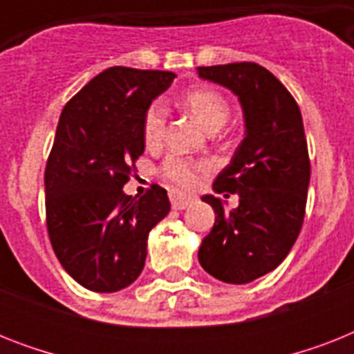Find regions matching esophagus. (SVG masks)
Segmentation results:
<instances>
[{
    "instance_id": "34e87169",
    "label": "esophagus",
    "mask_w": 354,
    "mask_h": 354,
    "mask_svg": "<svg viewBox=\"0 0 354 354\" xmlns=\"http://www.w3.org/2000/svg\"><path fill=\"white\" fill-rule=\"evenodd\" d=\"M193 202V196L182 193H171V205L174 209H185Z\"/></svg>"
}]
</instances>
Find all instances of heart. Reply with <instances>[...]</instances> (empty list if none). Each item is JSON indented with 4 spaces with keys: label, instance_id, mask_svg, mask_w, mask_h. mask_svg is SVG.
<instances>
[{
    "label": "heart",
    "instance_id": "heart-1",
    "mask_svg": "<svg viewBox=\"0 0 354 354\" xmlns=\"http://www.w3.org/2000/svg\"><path fill=\"white\" fill-rule=\"evenodd\" d=\"M183 106L193 113L207 130H218L230 118V102L221 90L213 86H198L183 95ZM167 127V108L161 101H154L147 108L143 119V141L154 149L163 141ZM209 169L204 160H191L185 156L169 154L161 161L160 176L178 187H191L202 171Z\"/></svg>",
    "mask_w": 354,
    "mask_h": 354
}]
</instances>
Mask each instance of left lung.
Listing matches in <instances>:
<instances>
[{"label":"left lung","mask_w":354,"mask_h":354,"mask_svg":"<svg viewBox=\"0 0 354 354\" xmlns=\"http://www.w3.org/2000/svg\"><path fill=\"white\" fill-rule=\"evenodd\" d=\"M202 79L239 95L246 138L232 163L216 176V193L239 194V207L224 211L215 196V224L202 241V268L224 283L244 285L277 268L301 232L310 160L296 99L275 75L255 62L198 68Z\"/></svg>","instance_id":"1"}]
</instances>
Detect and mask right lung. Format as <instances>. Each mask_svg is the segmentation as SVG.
I'll return each mask as SVG.
<instances>
[{
    "label": "right lung",
    "mask_w": 354,
    "mask_h": 354,
    "mask_svg": "<svg viewBox=\"0 0 354 354\" xmlns=\"http://www.w3.org/2000/svg\"><path fill=\"white\" fill-rule=\"evenodd\" d=\"M176 75L115 66L64 106L46 165V222L53 252L79 285L115 292L138 279L150 230L165 218L167 191L122 185L143 154V119Z\"/></svg>",
    "instance_id": "1"
}]
</instances>
